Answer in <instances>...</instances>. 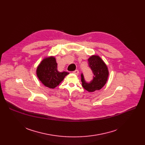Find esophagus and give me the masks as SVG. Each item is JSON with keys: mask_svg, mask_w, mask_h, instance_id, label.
<instances>
[{"mask_svg": "<svg viewBox=\"0 0 145 145\" xmlns=\"http://www.w3.org/2000/svg\"><path fill=\"white\" fill-rule=\"evenodd\" d=\"M73 73H74V74H78V73H79V71H78V70H76V71H73Z\"/></svg>", "mask_w": 145, "mask_h": 145, "instance_id": "34e87169", "label": "esophagus"}]
</instances>
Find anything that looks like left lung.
Wrapping results in <instances>:
<instances>
[{
	"instance_id": "left-lung-1",
	"label": "left lung",
	"mask_w": 145,
	"mask_h": 145,
	"mask_svg": "<svg viewBox=\"0 0 145 145\" xmlns=\"http://www.w3.org/2000/svg\"><path fill=\"white\" fill-rule=\"evenodd\" d=\"M89 67L93 72V80L90 82H87L82 73L81 75L82 86L88 92H92L101 89L108 80L109 71L107 65L103 60L97 55H92L88 59Z\"/></svg>"
}]
</instances>
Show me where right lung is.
<instances>
[{"label":"right lung","mask_w":145,"mask_h":145,"mask_svg":"<svg viewBox=\"0 0 145 145\" xmlns=\"http://www.w3.org/2000/svg\"><path fill=\"white\" fill-rule=\"evenodd\" d=\"M36 73L40 81L45 87L52 89L57 87L69 74L67 72L58 71L57 63L54 56L44 58L37 67Z\"/></svg>","instance_id":"obj_1"}]
</instances>
